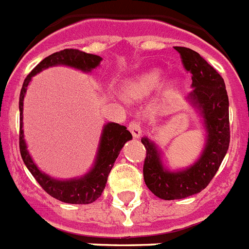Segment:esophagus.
<instances>
[{"label": "esophagus", "mask_w": 249, "mask_h": 249, "mask_svg": "<svg viewBox=\"0 0 249 249\" xmlns=\"http://www.w3.org/2000/svg\"><path fill=\"white\" fill-rule=\"evenodd\" d=\"M129 130L132 134V136L135 139L140 138L141 134H142V130H141V124L139 122H131L129 124Z\"/></svg>", "instance_id": "esophagus-1"}]
</instances>
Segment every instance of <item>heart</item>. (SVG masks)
<instances>
[{"label": "heart", "instance_id": "1", "mask_svg": "<svg viewBox=\"0 0 249 249\" xmlns=\"http://www.w3.org/2000/svg\"><path fill=\"white\" fill-rule=\"evenodd\" d=\"M162 82V73L157 70L145 72L130 80L125 85V93L129 97L141 98L156 90Z\"/></svg>", "mask_w": 249, "mask_h": 249}]
</instances>
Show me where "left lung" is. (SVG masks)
<instances>
[{"instance_id": "1", "label": "left lung", "mask_w": 249, "mask_h": 249, "mask_svg": "<svg viewBox=\"0 0 249 249\" xmlns=\"http://www.w3.org/2000/svg\"><path fill=\"white\" fill-rule=\"evenodd\" d=\"M182 64L192 73L193 90L188 101L204 120L206 140L201 156L192 166L177 172L167 171L161 152L148 138L141 139L146 148L143 179L153 194L164 200L183 199L205 189L229 150V97L224 78L196 51L174 46Z\"/></svg>"}]
</instances>
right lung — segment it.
Wrapping results in <instances>:
<instances>
[{"label":"right lung","instance_id":"add662e5","mask_svg":"<svg viewBox=\"0 0 249 249\" xmlns=\"http://www.w3.org/2000/svg\"><path fill=\"white\" fill-rule=\"evenodd\" d=\"M102 57L98 55L87 54L77 49H65L57 51L54 54L49 55L44 60H41L29 75L25 77L23 82L22 89L19 96V150L23 162L33 174L36 182L40 187L51 195L53 198L60 201L69 204H90L99 198L102 192L107 184V179L114 166V162L119 156L120 150L125 142L131 140L132 135L124 125H119L117 123H108L104 125L102 131L101 141H99L98 152H97L94 166L92 167L88 173L80 178L73 179L59 180L50 177L36 167L29 152L27 150L24 140V131H23V101H24L25 92L32 77L36 76L43 70L56 65H65V66L73 67L81 70L83 72H90L93 69L99 66Z\"/></svg>","mask_w":249,"mask_h":249}]
</instances>
